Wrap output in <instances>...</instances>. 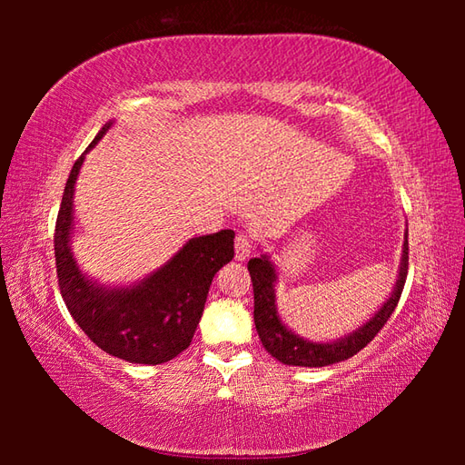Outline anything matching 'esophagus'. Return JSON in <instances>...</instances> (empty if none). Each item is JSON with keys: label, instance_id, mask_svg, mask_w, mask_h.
<instances>
[{"label": "esophagus", "instance_id": "1", "mask_svg": "<svg viewBox=\"0 0 465 465\" xmlns=\"http://www.w3.org/2000/svg\"><path fill=\"white\" fill-rule=\"evenodd\" d=\"M253 252V243L250 240L248 233H238L235 235V260L243 262L248 260Z\"/></svg>", "mask_w": 465, "mask_h": 465}]
</instances>
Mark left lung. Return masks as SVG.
<instances>
[{
  "mask_svg": "<svg viewBox=\"0 0 465 465\" xmlns=\"http://www.w3.org/2000/svg\"><path fill=\"white\" fill-rule=\"evenodd\" d=\"M410 248H408V233L406 242H403V253H401V265H400V278L396 282V288L385 302L380 312L373 318L363 323L360 330L345 335L340 341L331 343H315L310 340L298 338L282 323L278 312H275V268L268 260V255H260V258H252L248 262V270L253 283V322L255 330L262 340V345L268 353H272L275 360L285 365H302V368H323V365L338 363L351 358L368 345L378 331L388 323L390 315L396 310V305L401 298L403 283L408 278V260H410Z\"/></svg>",
  "mask_w": 465,
  "mask_h": 465,
  "instance_id": "obj_1",
  "label": "left lung"
}]
</instances>
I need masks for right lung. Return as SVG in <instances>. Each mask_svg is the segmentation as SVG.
<instances>
[{"mask_svg":"<svg viewBox=\"0 0 465 465\" xmlns=\"http://www.w3.org/2000/svg\"><path fill=\"white\" fill-rule=\"evenodd\" d=\"M110 125L95 135L85 153L102 140ZM84 155L77 157L69 172L55 222L54 250L59 292L72 318L105 353L132 363L170 361L192 343L213 275L233 258L235 233L222 230L190 240L162 270L134 288H97L77 268L69 250L74 185Z\"/></svg>","mask_w":465,"mask_h":465,"instance_id":"right-lung-1","label":"right lung"}]
</instances>
